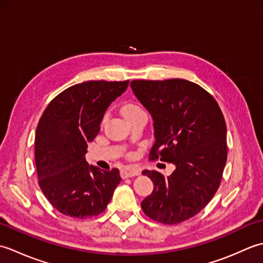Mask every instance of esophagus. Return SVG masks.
Wrapping results in <instances>:
<instances>
[{"label": "esophagus", "instance_id": "obj_1", "mask_svg": "<svg viewBox=\"0 0 263 263\" xmlns=\"http://www.w3.org/2000/svg\"><path fill=\"white\" fill-rule=\"evenodd\" d=\"M139 174V171L133 168V167H125V168L121 170V176L122 178H127V177H132Z\"/></svg>", "mask_w": 263, "mask_h": 263}]
</instances>
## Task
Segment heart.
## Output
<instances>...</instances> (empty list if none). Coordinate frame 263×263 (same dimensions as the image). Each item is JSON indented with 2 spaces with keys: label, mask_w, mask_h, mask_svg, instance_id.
Returning <instances> with one entry per match:
<instances>
[{
  "label": "heart",
  "mask_w": 263,
  "mask_h": 263,
  "mask_svg": "<svg viewBox=\"0 0 263 263\" xmlns=\"http://www.w3.org/2000/svg\"><path fill=\"white\" fill-rule=\"evenodd\" d=\"M141 110H143V109L140 107V106L137 105V104H133V103L125 104V105L123 106V107L121 108L122 114H123V116L125 117V119H126V117H128V116L133 115V114L139 113V111H141Z\"/></svg>",
  "instance_id": "obj_1"
}]
</instances>
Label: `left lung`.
Here are the masks:
<instances>
[{
  "label": "left lung",
  "mask_w": 263,
  "mask_h": 263,
  "mask_svg": "<svg viewBox=\"0 0 263 263\" xmlns=\"http://www.w3.org/2000/svg\"><path fill=\"white\" fill-rule=\"evenodd\" d=\"M131 88L154 120L149 158L176 167L167 177L142 172L154 190L141 208L150 219L180 224L199 214L220 185L227 160L224 115L215 98L191 81L133 80Z\"/></svg>",
  "instance_id": "obj_1"
}]
</instances>
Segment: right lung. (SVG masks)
Wrapping results in <instances>:
<instances>
[{"label": "right lung", "instance_id": "add662e5", "mask_svg": "<svg viewBox=\"0 0 263 263\" xmlns=\"http://www.w3.org/2000/svg\"><path fill=\"white\" fill-rule=\"evenodd\" d=\"M127 86L128 80L78 83L44 110L35 138L38 184L61 214L79 219L97 216L113 197L121 182L119 170L89 165L86 153L106 109Z\"/></svg>", "mask_w": 263, "mask_h": 263}]
</instances>
